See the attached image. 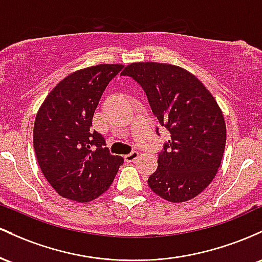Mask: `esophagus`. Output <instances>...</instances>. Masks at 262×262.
I'll return each instance as SVG.
<instances>
[{
	"label": "esophagus",
	"mask_w": 262,
	"mask_h": 262,
	"mask_svg": "<svg viewBox=\"0 0 262 262\" xmlns=\"http://www.w3.org/2000/svg\"><path fill=\"white\" fill-rule=\"evenodd\" d=\"M137 157H139V152L132 151L131 154L125 156V161L126 162H134V161L137 160Z\"/></svg>",
	"instance_id": "34e87169"
}]
</instances>
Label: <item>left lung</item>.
<instances>
[{"instance_id":"1","label":"left lung","mask_w":262,"mask_h":262,"mask_svg":"<svg viewBox=\"0 0 262 262\" xmlns=\"http://www.w3.org/2000/svg\"><path fill=\"white\" fill-rule=\"evenodd\" d=\"M121 75L142 86L158 122L170 134L147 181L149 188L172 203L194 198L215 177L224 154L226 126L218 102L196 76L177 66L132 63Z\"/></svg>"}]
</instances>
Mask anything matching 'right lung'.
<instances>
[{
	"label": "right lung",
	"instance_id": "1",
	"mask_svg": "<svg viewBox=\"0 0 262 262\" xmlns=\"http://www.w3.org/2000/svg\"><path fill=\"white\" fill-rule=\"evenodd\" d=\"M121 64H99L72 73L49 93L38 110L33 146L43 176L58 194L79 203L94 201L113 183L121 156L110 154L93 116Z\"/></svg>",
	"mask_w": 262,
	"mask_h": 262
}]
</instances>
